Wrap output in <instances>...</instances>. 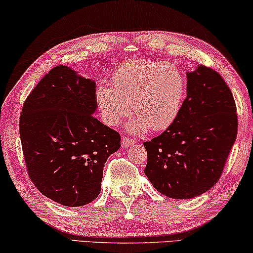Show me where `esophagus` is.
I'll list each match as a JSON object with an SVG mask.
<instances>
[{
    "mask_svg": "<svg viewBox=\"0 0 253 253\" xmlns=\"http://www.w3.org/2000/svg\"><path fill=\"white\" fill-rule=\"evenodd\" d=\"M134 144H136V140L132 139V138L123 136V138H122V147L123 148H127L129 146H131V145H134Z\"/></svg>",
    "mask_w": 253,
    "mask_h": 253,
    "instance_id": "obj_1",
    "label": "esophagus"
}]
</instances>
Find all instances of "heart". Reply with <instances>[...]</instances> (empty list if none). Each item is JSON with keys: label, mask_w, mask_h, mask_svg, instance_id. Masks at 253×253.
Instances as JSON below:
<instances>
[{"label": "heart", "mask_w": 253, "mask_h": 253, "mask_svg": "<svg viewBox=\"0 0 253 253\" xmlns=\"http://www.w3.org/2000/svg\"><path fill=\"white\" fill-rule=\"evenodd\" d=\"M186 83L175 64L134 58L121 63L112 85L102 82L95 88V102L103 122L117 126L131 114L137 117L131 130L168 129L181 112Z\"/></svg>", "instance_id": "1"}]
</instances>
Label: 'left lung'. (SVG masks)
I'll return each mask as SVG.
<instances>
[{
  "label": "left lung",
  "instance_id": "8db88e82",
  "mask_svg": "<svg viewBox=\"0 0 253 253\" xmlns=\"http://www.w3.org/2000/svg\"><path fill=\"white\" fill-rule=\"evenodd\" d=\"M186 98L175 122L145 141V175L162 195L191 199L219 181L237 136L236 103L222 77L199 65L186 74Z\"/></svg>",
  "mask_w": 253,
  "mask_h": 253
}]
</instances>
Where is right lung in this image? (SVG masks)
<instances>
[{
    "label": "right lung",
    "mask_w": 253,
    "mask_h": 253,
    "mask_svg": "<svg viewBox=\"0 0 253 253\" xmlns=\"http://www.w3.org/2000/svg\"><path fill=\"white\" fill-rule=\"evenodd\" d=\"M95 88L92 79L58 65L23 106L19 133L31 181L64 206L86 205L99 196L107 159L121 147L120 133L93 116Z\"/></svg>",
    "instance_id": "right-lung-1"
}]
</instances>
